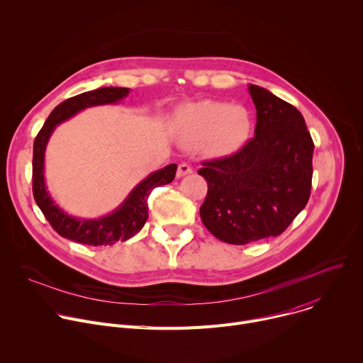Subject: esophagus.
Returning <instances> with one entry per match:
<instances>
[{"label":"esophagus","mask_w":363,"mask_h":363,"mask_svg":"<svg viewBox=\"0 0 363 363\" xmlns=\"http://www.w3.org/2000/svg\"><path fill=\"white\" fill-rule=\"evenodd\" d=\"M189 174H192V168L188 164H179L178 165V171H177L178 178H182V177L189 175Z\"/></svg>","instance_id":"1"}]
</instances>
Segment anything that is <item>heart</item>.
<instances>
[{
  "label": "heart",
  "instance_id": "1",
  "mask_svg": "<svg viewBox=\"0 0 363 363\" xmlns=\"http://www.w3.org/2000/svg\"><path fill=\"white\" fill-rule=\"evenodd\" d=\"M175 126L186 145H203L211 157L225 158L245 145L252 122L244 106L220 100H201L178 111Z\"/></svg>",
  "mask_w": 363,
  "mask_h": 363
}]
</instances>
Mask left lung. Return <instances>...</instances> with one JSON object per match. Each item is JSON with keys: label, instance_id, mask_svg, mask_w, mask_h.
Listing matches in <instances>:
<instances>
[{"label": "left lung", "instance_id": "8db88e82", "mask_svg": "<svg viewBox=\"0 0 363 363\" xmlns=\"http://www.w3.org/2000/svg\"><path fill=\"white\" fill-rule=\"evenodd\" d=\"M248 91L257 109L255 136L198 171L208 184L202 224L237 245L280 235L306 206L313 177L315 143L301 113L264 87L250 84Z\"/></svg>", "mask_w": 363, "mask_h": 363}]
</instances>
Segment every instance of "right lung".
<instances>
[{"mask_svg": "<svg viewBox=\"0 0 363 363\" xmlns=\"http://www.w3.org/2000/svg\"><path fill=\"white\" fill-rule=\"evenodd\" d=\"M128 94L129 89L126 87H100L73 96L53 109L35 136L33 147V195L45 220L65 238L94 247L126 241L139 233L147 220V196L152 189L167 185L175 178V164L150 174L132 189L118 210L97 220H82L66 214L47 192L44 182V152L55 128L86 108L118 103Z\"/></svg>", "mask_w": 363, "mask_h": 363, "instance_id": "1", "label": "right lung"}]
</instances>
